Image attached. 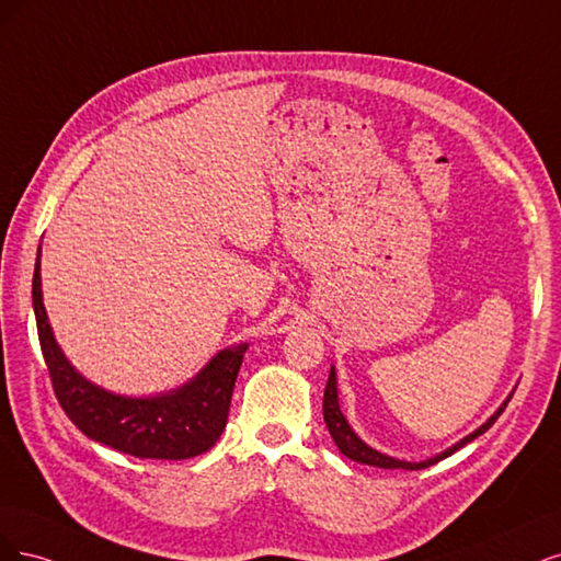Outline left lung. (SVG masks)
<instances>
[{
	"label": "left lung",
	"instance_id": "left-lung-1",
	"mask_svg": "<svg viewBox=\"0 0 561 561\" xmlns=\"http://www.w3.org/2000/svg\"><path fill=\"white\" fill-rule=\"evenodd\" d=\"M511 399H513V393L499 405V410H496V412L492 414V417L486 420L482 426H478L473 433H468V436L461 438L459 443H455L451 447L443 449L440 455L431 457V459H424V461H403V459H393V457H389V455H382V451L373 449L368 443H364V440H360V438L356 436L354 428H352L350 422H347V417H345V414H342V410H340V401H337V377H335V368H331L327 389H323V422H327L329 433H331V438L335 440L337 449H340L345 457H350L352 461L366 463V466H377V468H405V471H420V468H426V466H431V463H436V461L449 457L451 451H457V449L463 447L466 443H471V440H476L478 436H482V433L499 420V414L505 410V405H508Z\"/></svg>",
	"mask_w": 561,
	"mask_h": 561
}]
</instances>
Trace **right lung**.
<instances>
[{"instance_id":"add662e5","label":"right lung","mask_w":561,"mask_h":561,"mask_svg":"<svg viewBox=\"0 0 561 561\" xmlns=\"http://www.w3.org/2000/svg\"><path fill=\"white\" fill-rule=\"evenodd\" d=\"M32 305L39 345L67 417L88 438L139 459H191L221 438L228 422L232 387L247 342L221 350L186 385L156 396H123L85 379L60 350L48 323L42 296V247L34 263Z\"/></svg>"}]
</instances>
